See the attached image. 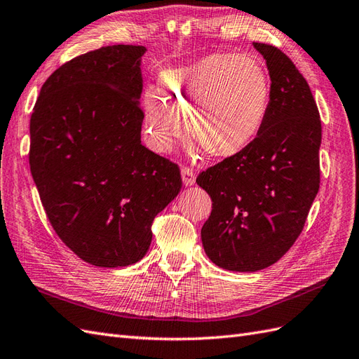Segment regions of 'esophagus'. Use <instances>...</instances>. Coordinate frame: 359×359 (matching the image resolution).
<instances>
[{
  "label": "esophagus",
  "mask_w": 359,
  "mask_h": 359,
  "mask_svg": "<svg viewBox=\"0 0 359 359\" xmlns=\"http://www.w3.org/2000/svg\"><path fill=\"white\" fill-rule=\"evenodd\" d=\"M181 177H182L184 186H191V184H195V180H196L195 172H193V169H190L189 166H182Z\"/></svg>",
  "instance_id": "34e87169"
}]
</instances>
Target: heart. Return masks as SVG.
<instances>
[{"label":"heart","mask_w":359,"mask_h":359,"mask_svg":"<svg viewBox=\"0 0 359 359\" xmlns=\"http://www.w3.org/2000/svg\"><path fill=\"white\" fill-rule=\"evenodd\" d=\"M160 96L144 95V125L154 148L168 151L189 121L191 139L216 158L248 148L266 122L272 83L264 65L243 54H211L163 72Z\"/></svg>","instance_id":"b5f03b06"}]
</instances>
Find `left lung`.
Here are the masks:
<instances>
[{
    "label": "left lung",
    "instance_id": "8db88e82",
    "mask_svg": "<svg viewBox=\"0 0 359 359\" xmlns=\"http://www.w3.org/2000/svg\"><path fill=\"white\" fill-rule=\"evenodd\" d=\"M254 46L272 81L266 122L248 148L196 178L212 201L203 249L234 272L275 264L302 232L320 187L322 122L309 86L279 48Z\"/></svg>",
    "mask_w": 359,
    "mask_h": 359
}]
</instances>
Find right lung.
Listing matches in <instances>:
<instances>
[{
    "mask_svg": "<svg viewBox=\"0 0 359 359\" xmlns=\"http://www.w3.org/2000/svg\"><path fill=\"white\" fill-rule=\"evenodd\" d=\"M111 45L66 62L43 83L30 119L32 175L55 234L93 266L137 263L152 222L182 186L178 164L140 142V59Z\"/></svg>",
    "mask_w": 359,
    "mask_h": 359,
    "instance_id": "1",
    "label": "right lung"
}]
</instances>
